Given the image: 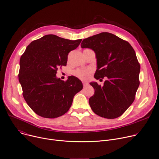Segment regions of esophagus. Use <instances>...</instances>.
<instances>
[{
    "label": "esophagus",
    "mask_w": 159,
    "mask_h": 159,
    "mask_svg": "<svg viewBox=\"0 0 159 159\" xmlns=\"http://www.w3.org/2000/svg\"><path fill=\"white\" fill-rule=\"evenodd\" d=\"M82 84H83L84 87H85L86 85H88V82H84V81H83V82H82Z\"/></svg>",
    "instance_id": "1"
}]
</instances>
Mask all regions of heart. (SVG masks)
<instances>
[{
	"label": "heart",
	"mask_w": 159,
	"mask_h": 159,
	"mask_svg": "<svg viewBox=\"0 0 159 159\" xmlns=\"http://www.w3.org/2000/svg\"><path fill=\"white\" fill-rule=\"evenodd\" d=\"M93 70L90 68H78L73 71V74L79 79L86 80L89 79Z\"/></svg>",
	"instance_id": "obj_1"
}]
</instances>
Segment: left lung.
<instances>
[{"mask_svg": "<svg viewBox=\"0 0 159 159\" xmlns=\"http://www.w3.org/2000/svg\"><path fill=\"white\" fill-rule=\"evenodd\" d=\"M81 48L96 53L95 79H107L103 86L90 83L94 89L89 99L92 110L106 119L121 116L133 103L139 85L140 65L134 49L127 41L108 32L84 39Z\"/></svg>", "mask_w": 159, "mask_h": 159, "instance_id": "1", "label": "left lung"}]
</instances>
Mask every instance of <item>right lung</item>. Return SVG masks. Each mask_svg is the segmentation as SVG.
<instances>
[{"label":"right lung","mask_w":159,"mask_h":159,"mask_svg":"<svg viewBox=\"0 0 159 159\" xmlns=\"http://www.w3.org/2000/svg\"><path fill=\"white\" fill-rule=\"evenodd\" d=\"M81 41L46 35L32 41L21 56L18 79L23 96L39 116H61L70 109L74 96L82 89L78 78L70 76L63 81L56 76L57 69L66 65L68 53Z\"/></svg>","instance_id":"obj_1"}]
</instances>
